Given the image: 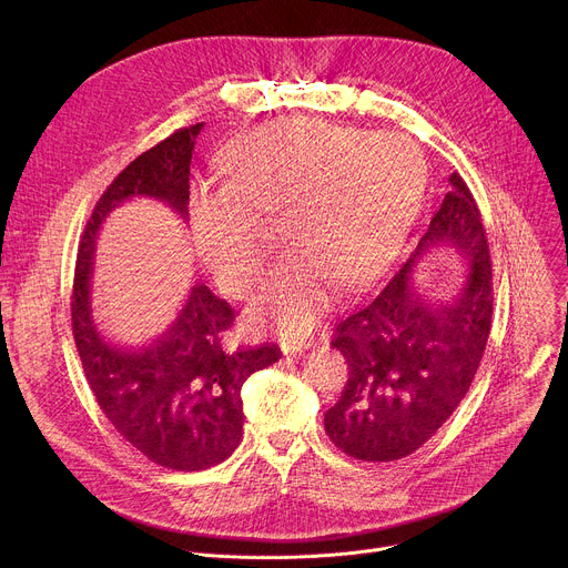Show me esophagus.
I'll use <instances>...</instances> for the list:
<instances>
[{"instance_id":"1","label":"esophagus","mask_w":568,"mask_h":568,"mask_svg":"<svg viewBox=\"0 0 568 568\" xmlns=\"http://www.w3.org/2000/svg\"><path fill=\"white\" fill-rule=\"evenodd\" d=\"M314 346V337H303V335H290L281 339V351L285 355H294V353H303L307 348Z\"/></svg>"}]
</instances>
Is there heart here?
Listing matches in <instances>:
<instances>
[{"label": "heart", "instance_id": "heart-1", "mask_svg": "<svg viewBox=\"0 0 568 568\" xmlns=\"http://www.w3.org/2000/svg\"><path fill=\"white\" fill-rule=\"evenodd\" d=\"M224 184L191 202L193 245L213 278L245 294L281 217L283 261L252 296V326L305 333L331 303V283H362L397 245L423 186V154L395 132L371 134L318 119H285L237 141Z\"/></svg>", "mask_w": 568, "mask_h": 568}]
</instances>
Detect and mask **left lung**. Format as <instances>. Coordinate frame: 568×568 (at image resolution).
Instances as JSON below:
<instances>
[{
  "label": "left lung",
  "mask_w": 568,
  "mask_h": 568,
  "mask_svg": "<svg viewBox=\"0 0 568 568\" xmlns=\"http://www.w3.org/2000/svg\"><path fill=\"white\" fill-rule=\"evenodd\" d=\"M436 246L467 263L459 292L425 297L413 287L415 265ZM493 265L476 202L458 173L429 217L412 258L335 331L333 348L348 379L323 425L348 456L397 460L423 447L469 390L493 326Z\"/></svg>",
  "instance_id": "left-lung-1"
}]
</instances>
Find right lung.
Listing matches in <instances>:
<instances>
[{"instance_id": "right-lung-1", "label": "right lung", "mask_w": 568, "mask_h": 568, "mask_svg": "<svg viewBox=\"0 0 568 568\" xmlns=\"http://www.w3.org/2000/svg\"><path fill=\"white\" fill-rule=\"evenodd\" d=\"M202 128H182L145 150L108 186L80 240L71 296L73 339L99 407L134 449L178 471H200L233 454L245 420L240 388L278 362L281 351L274 344L226 351L222 335L233 310L202 283L159 337L116 346L94 318L92 274L99 231L123 202L150 197L189 220L191 156Z\"/></svg>"}]
</instances>
